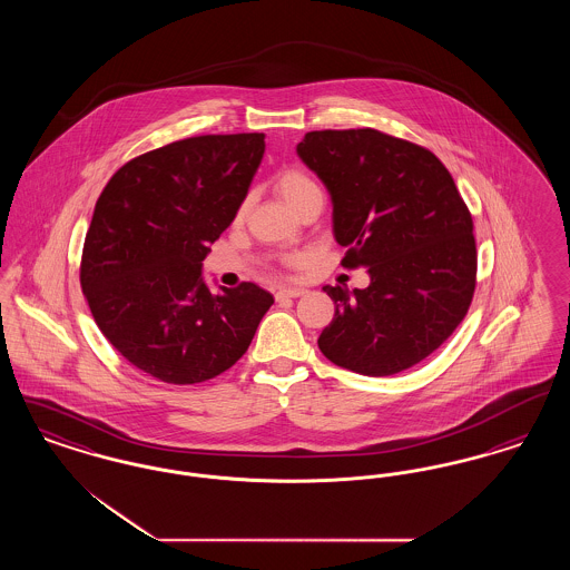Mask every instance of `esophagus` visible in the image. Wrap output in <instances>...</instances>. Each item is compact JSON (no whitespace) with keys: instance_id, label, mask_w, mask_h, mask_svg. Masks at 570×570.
<instances>
[{"instance_id":"esophagus-1","label":"esophagus","mask_w":570,"mask_h":570,"mask_svg":"<svg viewBox=\"0 0 570 570\" xmlns=\"http://www.w3.org/2000/svg\"><path fill=\"white\" fill-rule=\"evenodd\" d=\"M303 295H305L303 288H279V291L275 293V298L282 301V298H297L303 297Z\"/></svg>"}]
</instances>
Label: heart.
<instances>
[{
    "instance_id": "obj_1",
    "label": "heart",
    "mask_w": 570,
    "mask_h": 570,
    "mask_svg": "<svg viewBox=\"0 0 570 570\" xmlns=\"http://www.w3.org/2000/svg\"><path fill=\"white\" fill-rule=\"evenodd\" d=\"M275 191L279 194V198L295 212L298 205L305 200V198H309V196H314V194H321V188H318V184L307 175V173H303V170H298V168H286V170H282L277 177H275Z\"/></svg>"
}]
</instances>
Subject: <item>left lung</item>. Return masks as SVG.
Returning <instances> with one entry per match:
<instances>
[{
	"mask_svg": "<svg viewBox=\"0 0 570 570\" xmlns=\"http://www.w3.org/2000/svg\"><path fill=\"white\" fill-rule=\"evenodd\" d=\"M298 158L333 203L342 265L367 288L325 286L335 316L318 337L326 358L363 376H391L440 348L476 286L472 216L446 166L421 145L372 128L316 130Z\"/></svg>",
	"mask_w": 570,
	"mask_h": 570,
	"instance_id": "left-lung-1",
	"label": "left lung"
}]
</instances>
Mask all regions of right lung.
I'll return each instance as SVG.
<instances>
[{
	"label": "right lung",
	"instance_id": "obj_1",
	"mask_svg": "<svg viewBox=\"0 0 570 570\" xmlns=\"http://www.w3.org/2000/svg\"><path fill=\"white\" fill-rule=\"evenodd\" d=\"M263 154L258 132L191 136L124 164L100 194L82 245V295L140 372L196 384L252 344L272 295L252 282L214 295L203 261L237 216Z\"/></svg>",
	"mask_w": 570,
	"mask_h": 570
}]
</instances>
